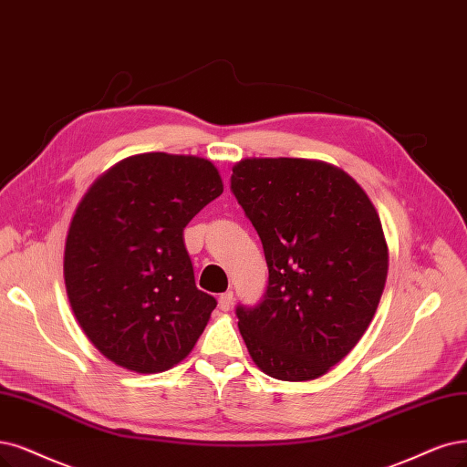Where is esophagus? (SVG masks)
<instances>
[{"label":"esophagus","instance_id":"34e87169","mask_svg":"<svg viewBox=\"0 0 467 467\" xmlns=\"http://www.w3.org/2000/svg\"><path fill=\"white\" fill-rule=\"evenodd\" d=\"M233 306V292H223V295L219 296V307L223 309V312H229Z\"/></svg>","mask_w":467,"mask_h":467}]
</instances>
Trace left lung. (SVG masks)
<instances>
[{
	"label": "left lung",
	"instance_id": "8db88e82",
	"mask_svg": "<svg viewBox=\"0 0 467 467\" xmlns=\"http://www.w3.org/2000/svg\"><path fill=\"white\" fill-rule=\"evenodd\" d=\"M231 188L269 269L264 300L236 307L240 335L265 375L312 381L356 347L381 302V219L347 171L319 160H240Z\"/></svg>",
	"mask_w": 467,
	"mask_h": 467
}]
</instances>
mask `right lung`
Segmentation results:
<instances>
[{
	"instance_id": "add662e5",
	"label": "right lung",
	"mask_w": 467,
	"mask_h": 467,
	"mask_svg": "<svg viewBox=\"0 0 467 467\" xmlns=\"http://www.w3.org/2000/svg\"><path fill=\"white\" fill-rule=\"evenodd\" d=\"M221 192L210 160L165 151L120 160L86 190L63 279L80 329L113 364L161 373L192 352L217 302L196 288L182 231Z\"/></svg>"
}]
</instances>
